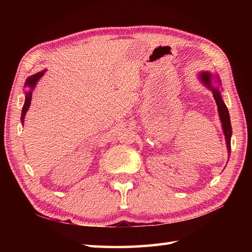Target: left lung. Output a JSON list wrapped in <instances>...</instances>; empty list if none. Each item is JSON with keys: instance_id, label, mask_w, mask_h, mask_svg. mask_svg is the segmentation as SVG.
Masks as SVG:
<instances>
[{"instance_id": "1", "label": "left lung", "mask_w": 252, "mask_h": 252, "mask_svg": "<svg viewBox=\"0 0 252 252\" xmlns=\"http://www.w3.org/2000/svg\"><path fill=\"white\" fill-rule=\"evenodd\" d=\"M200 78L202 80V82L205 84L206 86L211 89L213 97L217 102L218 108H219V114L220 121H222V127L224 130V134H225V139H226V145H227V150H228V155L230 156V151H231V143H230V139H231V123H230V117H229V112H228V109L226 107L225 103L222 100V96H220V91L217 87L211 85V78H213L212 75L208 72H202L200 74ZM218 82H220L219 79H217Z\"/></svg>"}]
</instances>
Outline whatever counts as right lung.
<instances>
[{
	"instance_id": "1",
	"label": "right lung",
	"mask_w": 252,
	"mask_h": 252,
	"mask_svg": "<svg viewBox=\"0 0 252 252\" xmlns=\"http://www.w3.org/2000/svg\"><path fill=\"white\" fill-rule=\"evenodd\" d=\"M43 74H44V71L36 73V74L32 75V77L28 78V79L26 80V82H25V86H27V87H29V88H32V89L34 88L37 80H39ZM25 95H26V97H25V103H24V106H23V108H22V114H21V121H22V123H24L25 114H26V112H27V110H28V108H29L30 103H32V90L27 91Z\"/></svg>"
}]
</instances>
